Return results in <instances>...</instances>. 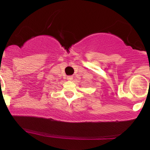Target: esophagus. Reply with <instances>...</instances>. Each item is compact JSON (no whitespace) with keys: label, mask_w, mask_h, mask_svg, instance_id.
<instances>
[{"label":"esophagus","mask_w":150,"mask_h":150,"mask_svg":"<svg viewBox=\"0 0 150 150\" xmlns=\"http://www.w3.org/2000/svg\"><path fill=\"white\" fill-rule=\"evenodd\" d=\"M73 76H71V75H70V76H68L67 77V80H73Z\"/></svg>","instance_id":"esophagus-1"}]
</instances>
